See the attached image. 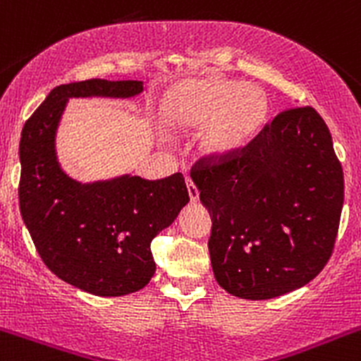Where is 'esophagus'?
<instances>
[{
	"label": "esophagus",
	"mask_w": 361,
	"mask_h": 361,
	"mask_svg": "<svg viewBox=\"0 0 361 361\" xmlns=\"http://www.w3.org/2000/svg\"><path fill=\"white\" fill-rule=\"evenodd\" d=\"M187 188H188L190 200H192V202L199 200V188L195 187V183H193V181L190 180V178H187Z\"/></svg>",
	"instance_id": "34e87169"
}]
</instances>
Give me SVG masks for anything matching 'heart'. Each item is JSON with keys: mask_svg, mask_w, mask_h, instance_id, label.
<instances>
[{"mask_svg": "<svg viewBox=\"0 0 361 361\" xmlns=\"http://www.w3.org/2000/svg\"><path fill=\"white\" fill-rule=\"evenodd\" d=\"M267 104L259 89L221 78H188L162 97V123L174 132H195L200 150L221 159L238 152L264 126Z\"/></svg>", "mask_w": 361, "mask_h": 361, "instance_id": "b5f03b06", "label": "heart"}]
</instances>
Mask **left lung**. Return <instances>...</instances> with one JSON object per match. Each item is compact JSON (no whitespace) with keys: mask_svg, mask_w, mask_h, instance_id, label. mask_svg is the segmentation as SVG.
Segmentation results:
<instances>
[{"mask_svg":"<svg viewBox=\"0 0 361 361\" xmlns=\"http://www.w3.org/2000/svg\"><path fill=\"white\" fill-rule=\"evenodd\" d=\"M212 219L214 277L233 296L269 300L327 264L344 200L341 162L310 106L279 113L248 145L192 168Z\"/></svg>","mask_w":361,"mask_h":361,"instance_id":"8db88e82","label":"left lung"}]
</instances>
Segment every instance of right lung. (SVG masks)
Returning a JSON list of instances; mask_svg holds the SVG:
<instances>
[{
	"label": "right lung",
	"mask_w": 361,
	"mask_h": 361,
	"mask_svg": "<svg viewBox=\"0 0 361 361\" xmlns=\"http://www.w3.org/2000/svg\"><path fill=\"white\" fill-rule=\"evenodd\" d=\"M142 90V80L58 85L20 138V212L37 253L59 279L96 296L130 295L149 283L156 272L150 241L188 204V190L181 173L80 183L59 166L56 130L71 97L126 99Z\"/></svg>",
	"instance_id": "right-lung-1"
}]
</instances>
